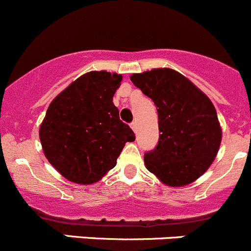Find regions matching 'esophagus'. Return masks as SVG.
Segmentation results:
<instances>
[{
    "instance_id": "esophagus-1",
    "label": "esophagus",
    "mask_w": 251,
    "mask_h": 251,
    "mask_svg": "<svg viewBox=\"0 0 251 251\" xmlns=\"http://www.w3.org/2000/svg\"><path fill=\"white\" fill-rule=\"evenodd\" d=\"M130 126H131V129H133V130L136 133V122H131Z\"/></svg>"
}]
</instances>
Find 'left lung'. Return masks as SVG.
I'll return each instance as SVG.
<instances>
[{
	"label": "left lung",
	"mask_w": 251,
	"mask_h": 251,
	"mask_svg": "<svg viewBox=\"0 0 251 251\" xmlns=\"http://www.w3.org/2000/svg\"><path fill=\"white\" fill-rule=\"evenodd\" d=\"M153 101L160 139L144 156L146 168L168 187H183L204 175L215 160L222 129L211 100L192 81L171 68L130 76Z\"/></svg>",
	"instance_id": "left-lung-1"
}]
</instances>
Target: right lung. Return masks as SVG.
Here are the masks:
<instances>
[{
  "label": "right lung",
  "instance_id": "add662e5",
  "mask_svg": "<svg viewBox=\"0 0 251 251\" xmlns=\"http://www.w3.org/2000/svg\"><path fill=\"white\" fill-rule=\"evenodd\" d=\"M122 75L106 71L79 76L56 96L40 126L49 162L71 182L93 184L117 163L134 131L120 120L113 95Z\"/></svg>",
  "mask_w": 251,
  "mask_h": 251
}]
</instances>
